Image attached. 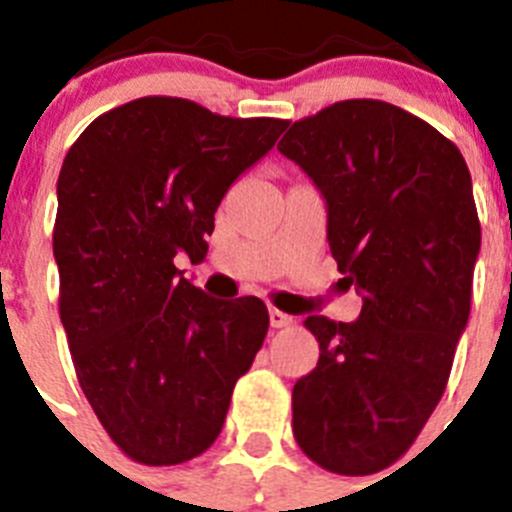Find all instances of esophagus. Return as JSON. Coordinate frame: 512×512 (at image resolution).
<instances>
[{
	"mask_svg": "<svg viewBox=\"0 0 512 512\" xmlns=\"http://www.w3.org/2000/svg\"><path fill=\"white\" fill-rule=\"evenodd\" d=\"M293 324V316L285 311H280V308H270V326L273 329H283V326H290Z\"/></svg>",
	"mask_w": 512,
	"mask_h": 512,
	"instance_id": "obj_1",
	"label": "esophagus"
}]
</instances>
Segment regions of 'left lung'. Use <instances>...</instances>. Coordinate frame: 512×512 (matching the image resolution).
<instances>
[{
	"label": "left lung",
	"instance_id": "left-lung-1",
	"mask_svg": "<svg viewBox=\"0 0 512 512\" xmlns=\"http://www.w3.org/2000/svg\"><path fill=\"white\" fill-rule=\"evenodd\" d=\"M278 150L326 199L357 321L308 316L319 362L293 388V436L336 474L398 462L434 413L469 319L480 219L451 140L377 99L336 101L290 124Z\"/></svg>",
	"mask_w": 512,
	"mask_h": 512
}]
</instances>
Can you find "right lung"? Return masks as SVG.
Masks as SVG:
<instances>
[{"label": "right lung", "mask_w": 512, "mask_h": 512, "mask_svg": "<svg viewBox=\"0 0 512 512\" xmlns=\"http://www.w3.org/2000/svg\"><path fill=\"white\" fill-rule=\"evenodd\" d=\"M285 119H234L176 96H142L81 132L58 176L53 255L78 385L135 462L199 457L265 342L267 306L188 283L214 211L275 145Z\"/></svg>", "instance_id": "add662e5"}]
</instances>
